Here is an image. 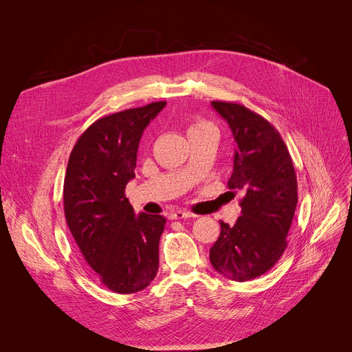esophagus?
Returning a JSON list of instances; mask_svg holds the SVG:
<instances>
[{
  "label": "esophagus",
  "instance_id": "34e87169",
  "mask_svg": "<svg viewBox=\"0 0 352 352\" xmlns=\"http://www.w3.org/2000/svg\"><path fill=\"white\" fill-rule=\"evenodd\" d=\"M168 217L171 220H179V219H189V217H197L196 214L193 213H189V212H182V210H177V212H173L168 214Z\"/></svg>",
  "mask_w": 352,
  "mask_h": 352
}]
</instances>
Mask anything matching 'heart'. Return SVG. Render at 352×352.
<instances>
[{"instance_id": "1", "label": "heart", "mask_w": 352, "mask_h": 352, "mask_svg": "<svg viewBox=\"0 0 352 352\" xmlns=\"http://www.w3.org/2000/svg\"><path fill=\"white\" fill-rule=\"evenodd\" d=\"M199 125H208V124H205V122H199V124H196V125H193V126H199Z\"/></svg>"}]
</instances>
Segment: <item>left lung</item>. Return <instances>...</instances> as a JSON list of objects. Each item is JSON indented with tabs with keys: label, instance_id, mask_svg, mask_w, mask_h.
<instances>
[{
	"label": "left lung",
	"instance_id": "1",
	"mask_svg": "<svg viewBox=\"0 0 352 352\" xmlns=\"http://www.w3.org/2000/svg\"><path fill=\"white\" fill-rule=\"evenodd\" d=\"M212 107L232 132L236 146L228 188L243 197L235 224L220 221L210 263L242 283L270 270L285 250L298 204L296 177L284 140L267 120L235 103L212 102Z\"/></svg>",
	"mask_w": 352,
	"mask_h": 352
}]
</instances>
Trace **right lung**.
Returning <instances> with one entry per match:
<instances>
[{
	"instance_id": "obj_1",
	"label": "right lung",
	"mask_w": 352,
	"mask_h": 352,
	"mask_svg": "<svg viewBox=\"0 0 352 352\" xmlns=\"http://www.w3.org/2000/svg\"><path fill=\"white\" fill-rule=\"evenodd\" d=\"M166 102L129 109L93 122L74 146L65 181L64 212L87 266L118 294L142 291L159 270L166 217L135 214L126 184L135 178L143 131Z\"/></svg>"
}]
</instances>
